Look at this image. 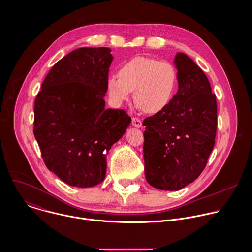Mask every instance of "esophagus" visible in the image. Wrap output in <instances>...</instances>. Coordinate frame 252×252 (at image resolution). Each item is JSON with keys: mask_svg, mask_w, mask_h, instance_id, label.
I'll return each instance as SVG.
<instances>
[{"mask_svg": "<svg viewBox=\"0 0 252 252\" xmlns=\"http://www.w3.org/2000/svg\"><path fill=\"white\" fill-rule=\"evenodd\" d=\"M131 124H132V126H133L134 127H137V128L141 127V126H142L141 121L138 120V119H136V118H133V119L131 120Z\"/></svg>", "mask_w": 252, "mask_h": 252, "instance_id": "34e87169", "label": "esophagus"}]
</instances>
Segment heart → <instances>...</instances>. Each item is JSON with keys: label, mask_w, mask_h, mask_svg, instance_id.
Masks as SVG:
<instances>
[{"label": "heart", "mask_w": 252, "mask_h": 252, "mask_svg": "<svg viewBox=\"0 0 252 252\" xmlns=\"http://www.w3.org/2000/svg\"><path fill=\"white\" fill-rule=\"evenodd\" d=\"M176 84L177 73L171 63L135 56L124 62L118 76H110L106 85L115 105L127 102L133 92L135 104L144 113L156 114L170 103Z\"/></svg>", "instance_id": "b5f03b06"}]
</instances>
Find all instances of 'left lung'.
<instances>
[{"instance_id":"left-lung-1","label":"left lung","mask_w":252,"mask_h":252,"mask_svg":"<svg viewBox=\"0 0 252 252\" xmlns=\"http://www.w3.org/2000/svg\"><path fill=\"white\" fill-rule=\"evenodd\" d=\"M178 91L143 121L144 173L152 187L178 191L194 182L215 145L217 102L203 70L186 54L174 58Z\"/></svg>"}]
</instances>
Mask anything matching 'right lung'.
<instances>
[{"label":"right lung","mask_w":252,"mask_h":252,"mask_svg":"<svg viewBox=\"0 0 252 252\" xmlns=\"http://www.w3.org/2000/svg\"><path fill=\"white\" fill-rule=\"evenodd\" d=\"M111 48L82 47L46 75L34 103L33 133L49 171L64 183L89 188L106 177L107 154L131 119L106 109Z\"/></svg>","instance_id":"1"}]
</instances>
